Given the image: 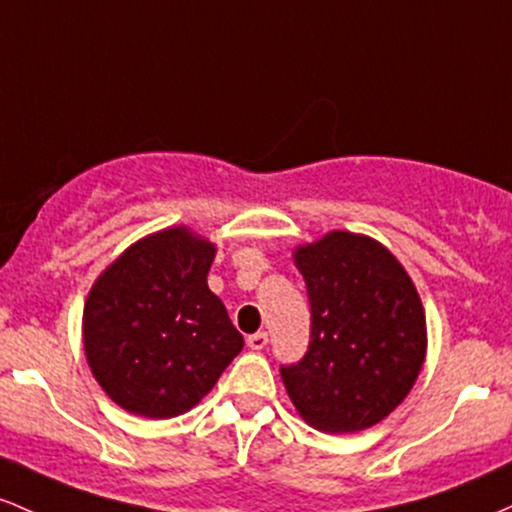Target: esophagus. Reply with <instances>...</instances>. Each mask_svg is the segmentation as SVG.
Segmentation results:
<instances>
[{
	"mask_svg": "<svg viewBox=\"0 0 512 512\" xmlns=\"http://www.w3.org/2000/svg\"><path fill=\"white\" fill-rule=\"evenodd\" d=\"M246 343H249L251 350H263V348L268 346V333H266V331L251 333V336L246 338Z\"/></svg>",
	"mask_w": 512,
	"mask_h": 512,
	"instance_id": "34e87169",
	"label": "esophagus"
}]
</instances>
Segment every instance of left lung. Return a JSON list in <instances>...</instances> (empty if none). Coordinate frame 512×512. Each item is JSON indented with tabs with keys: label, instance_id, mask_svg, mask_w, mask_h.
Segmentation results:
<instances>
[{
	"label": "left lung",
	"instance_id": "left-lung-1",
	"mask_svg": "<svg viewBox=\"0 0 512 512\" xmlns=\"http://www.w3.org/2000/svg\"><path fill=\"white\" fill-rule=\"evenodd\" d=\"M312 307V341L280 367L304 421L358 433L387 418L426 360V312L409 273L380 241L329 232L295 249Z\"/></svg>",
	"mask_w": 512,
	"mask_h": 512
}]
</instances>
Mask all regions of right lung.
<instances>
[{"mask_svg":"<svg viewBox=\"0 0 512 512\" xmlns=\"http://www.w3.org/2000/svg\"><path fill=\"white\" fill-rule=\"evenodd\" d=\"M215 244L188 227L135 241L91 285L84 353L120 409L145 418L191 411L244 348L208 287Z\"/></svg>","mask_w":512,"mask_h":512,"instance_id":"1","label":"right lung"}]
</instances>
